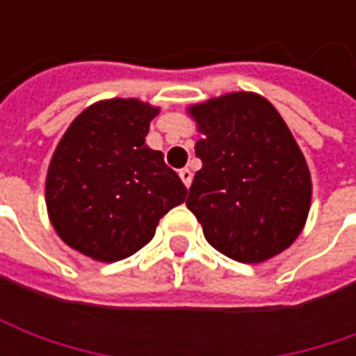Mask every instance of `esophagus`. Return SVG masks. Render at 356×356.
<instances>
[{
  "mask_svg": "<svg viewBox=\"0 0 356 356\" xmlns=\"http://www.w3.org/2000/svg\"><path fill=\"white\" fill-rule=\"evenodd\" d=\"M180 178H182V182H184L186 188L192 184V172L188 170V168H182V170H180Z\"/></svg>",
  "mask_w": 356,
  "mask_h": 356,
  "instance_id": "obj_1",
  "label": "esophagus"
}]
</instances>
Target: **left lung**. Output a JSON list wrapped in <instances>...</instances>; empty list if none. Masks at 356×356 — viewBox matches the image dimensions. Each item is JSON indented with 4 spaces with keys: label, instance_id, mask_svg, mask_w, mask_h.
<instances>
[{
    "label": "left lung",
    "instance_id": "1",
    "mask_svg": "<svg viewBox=\"0 0 356 356\" xmlns=\"http://www.w3.org/2000/svg\"><path fill=\"white\" fill-rule=\"evenodd\" d=\"M202 138L186 206L208 243L241 264H261L301 234L311 206L303 152L275 106L255 92L192 104Z\"/></svg>",
    "mask_w": 356,
    "mask_h": 356
}]
</instances>
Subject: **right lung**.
Instances as JSON below:
<instances>
[{
  "label": "right lung",
  "mask_w": 356,
  "mask_h": 356,
  "mask_svg": "<svg viewBox=\"0 0 356 356\" xmlns=\"http://www.w3.org/2000/svg\"><path fill=\"white\" fill-rule=\"evenodd\" d=\"M156 106L138 99L90 104L57 144L45 180L59 238L97 261H118L154 238L158 222L186 200L164 154L144 144Z\"/></svg>",
  "instance_id": "add662e5"
}]
</instances>
